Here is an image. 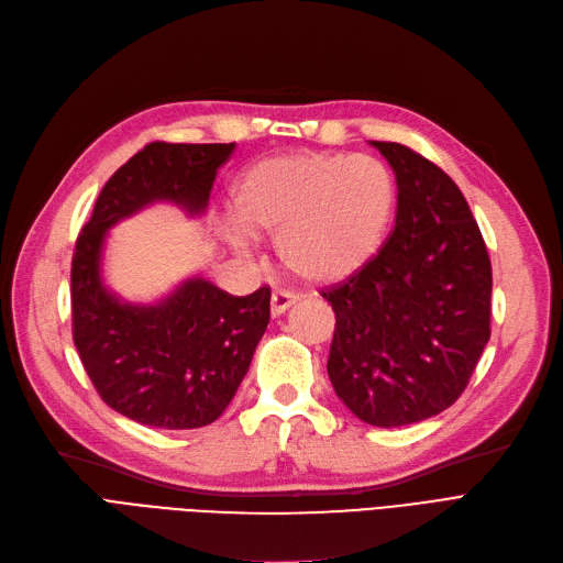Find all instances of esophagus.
I'll return each mask as SVG.
<instances>
[{
    "mask_svg": "<svg viewBox=\"0 0 563 563\" xmlns=\"http://www.w3.org/2000/svg\"><path fill=\"white\" fill-rule=\"evenodd\" d=\"M302 296L300 294H294V290H284V288H277L273 294V300H269V309H273V317H282V313L294 307Z\"/></svg>",
    "mask_w": 563,
    "mask_h": 563,
    "instance_id": "esophagus-1",
    "label": "esophagus"
}]
</instances>
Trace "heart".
<instances>
[{"instance_id":"b5f03b06","label":"heart","mask_w":563,"mask_h":563,"mask_svg":"<svg viewBox=\"0 0 563 563\" xmlns=\"http://www.w3.org/2000/svg\"><path fill=\"white\" fill-rule=\"evenodd\" d=\"M227 238L277 235V256L309 282H336L365 267L386 242L397 206L393 170L367 154L300 152L254 164L233 189Z\"/></svg>"}]
</instances>
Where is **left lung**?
I'll return each instance as SVG.
<instances>
[{"mask_svg": "<svg viewBox=\"0 0 563 563\" xmlns=\"http://www.w3.org/2000/svg\"><path fill=\"white\" fill-rule=\"evenodd\" d=\"M372 145L395 170V229L365 267L321 290L336 317L328 376L355 418L401 427L464 393L489 342L492 265L453 179L407 145Z\"/></svg>", "mask_w": 563, "mask_h": 563, "instance_id": "obj_1", "label": "left lung"}]
</instances>
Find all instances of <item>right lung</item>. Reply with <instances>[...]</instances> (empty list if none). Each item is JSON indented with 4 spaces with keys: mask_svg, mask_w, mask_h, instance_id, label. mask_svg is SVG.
Returning a JSON list of instances; mask_svg holds the SVG:
<instances>
[{
    "mask_svg": "<svg viewBox=\"0 0 563 563\" xmlns=\"http://www.w3.org/2000/svg\"><path fill=\"white\" fill-rule=\"evenodd\" d=\"M235 143H150L103 185L71 263L74 344L110 409L159 430H196L229 407L269 323V288L231 296L191 277L154 305L103 286L108 229L159 203L208 208L217 168Z\"/></svg>",
    "mask_w": 563,
    "mask_h": 563,
    "instance_id": "add662e5",
    "label": "right lung"
}]
</instances>
